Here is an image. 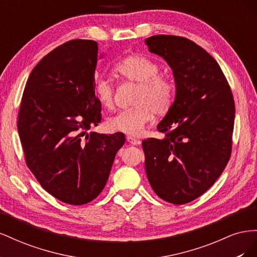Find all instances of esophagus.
I'll return each mask as SVG.
<instances>
[{
    "label": "esophagus",
    "mask_w": 257,
    "mask_h": 257,
    "mask_svg": "<svg viewBox=\"0 0 257 257\" xmlns=\"http://www.w3.org/2000/svg\"><path fill=\"white\" fill-rule=\"evenodd\" d=\"M126 141H127V143H130L131 145H134V146H138V145H141V143H142L141 141H139V139H137L133 136H127Z\"/></svg>",
    "instance_id": "esophagus-1"
}]
</instances>
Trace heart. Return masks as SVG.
<instances>
[{
  "label": "heart",
  "mask_w": 257,
  "mask_h": 257,
  "mask_svg": "<svg viewBox=\"0 0 257 257\" xmlns=\"http://www.w3.org/2000/svg\"><path fill=\"white\" fill-rule=\"evenodd\" d=\"M114 73L126 82L137 84L133 104L108 119L107 126L114 132L128 135L141 134L151 121L153 114L166 113L173 103L174 87L167 76L158 74L159 66L143 56H130L114 65ZM94 93L98 103L106 109L114 105V89L105 78L94 82Z\"/></svg>",
  "instance_id": "1"
}]
</instances>
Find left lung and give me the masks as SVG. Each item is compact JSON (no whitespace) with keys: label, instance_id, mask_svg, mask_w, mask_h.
Masks as SVG:
<instances>
[{"label":"left lung","instance_id":"left-lung-1","mask_svg":"<svg viewBox=\"0 0 257 257\" xmlns=\"http://www.w3.org/2000/svg\"><path fill=\"white\" fill-rule=\"evenodd\" d=\"M149 50L172 67L176 98L158 125L163 139L143 141L148 180L174 205L211 188L229 161L235 102L226 77L210 54L182 36L154 35Z\"/></svg>","mask_w":257,"mask_h":257}]
</instances>
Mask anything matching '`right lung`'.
Instances as JSON below:
<instances>
[{
	"instance_id": "1",
	"label": "right lung",
	"mask_w": 257,
	"mask_h": 257,
	"mask_svg": "<svg viewBox=\"0 0 257 257\" xmlns=\"http://www.w3.org/2000/svg\"><path fill=\"white\" fill-rule=\"evenodd\" d=\"M97 58L94 41L54 48L31 72L18 112L27 166L44 190L75 206L99 195L125 143L123 133L85 135L102 120L94 93Z\"/></svg>"
}]
</instances>
